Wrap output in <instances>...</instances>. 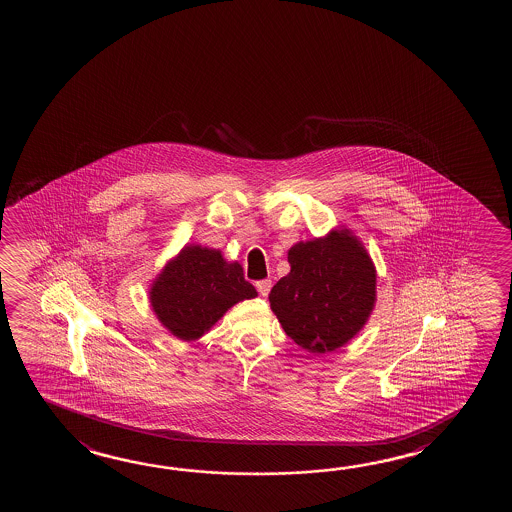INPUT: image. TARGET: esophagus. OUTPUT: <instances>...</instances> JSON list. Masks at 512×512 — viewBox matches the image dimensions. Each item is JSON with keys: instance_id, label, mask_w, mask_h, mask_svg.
Returning <instances> with one entry per match:
<instances>
[{"instance_id": "obj_1", "label": "esophagus", "mask_w": 512, "mask_h": 512, "mask_svg": "<svg viewBox=\"0 0 512 512\" xmlns=\"http://www.w3.org/2000/svg\"><path fill=\"white\" fill-rule=\"evenodd\" d=\"M255 287H257V291H259L260 296H268L269 289H271V280H259L257 284H255Z\"/></svg>"}]
</instances>
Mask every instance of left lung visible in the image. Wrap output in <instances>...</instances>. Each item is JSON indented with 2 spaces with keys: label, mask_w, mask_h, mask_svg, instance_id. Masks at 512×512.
<instances>
[{
  "label": "left lung",
  "mask_w": 512,
  "mask_h": 512,
  "mask_svg": "<svg viewBox=\"0 0 512 512\" xmlns=\"http://www.w3.org/2000/svg\"><path fill=\"white\" fill-rule=\"evenodd\" d=\"M289 275L269 293L285 334L310 353L334 352L368 321L377 300V271L350 230L294 244Z\"/></svg>",
  "instance_id": "left-lung-1"
}]
</instances>
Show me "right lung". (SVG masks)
I'll list each match as a JSON object with an SVG mask.
<instances>
[{
  "label": "right lung",
  "instance_id": "add662e5",
  "mask_svg": "<svg viewBox=\"0 0 512 512\" xmlns=\"http://www.w3.org/2000/svg\"><path fill=\"white\" fill-rule=\"evenodd\" d=\"M239 262L219 250L185 246L151 284L150 302L160 323L182 341L202 337L235 303L255 298Z\"/></svg>",
  "mask_w": 512,
  "mask_h": 512
}]
</instances>
